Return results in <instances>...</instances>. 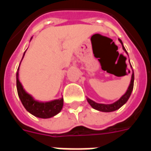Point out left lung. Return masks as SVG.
<instances>
[{
  "mask_svg": "<svg viewBox=\"0 0 151 151\" xmlns=\"http://www.w3.org/2000/svg\"><path fill=\"white\" fill-rule=\"evenodd\" d=\"M119 41L120 42V43L122 44V47H123L124 51L127 53V51L124 48V47L123 45V43L122 41L119 39ZM128 54V53H127ZM132 67V66H131ZM133 82H134V73H133H133H132V78H131V82H130V84L129 86V88L127 90V91L125 92V94L121 97V98L117 100L116 102H115L113 104H98V103H95L91 99H87V101L90 104V105L91 106L92 108H95L96 110L100 111H104V112H110V111H116L117 109H119L120 107H122L127 101L128 99L130 97L131 95V93H132V91L133 89Z\"/></svg>",
  "mask_w": 151,
  "mask_h": 151,
  "instance_id": "obj_1",
  "label": "left lung"
}]
</instances>
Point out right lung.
<instances>
[{
  "label": "right lung",
  "mask_w": 151,
  "mask_h": 151,
  "mask_svg": "<svg viewBox=\"0 0 151 151\" xmlns=\"http://www.w3.org/2000/svg\"><path fill=\"white\" fill-rule=\"evenodd\" d=\"M25 52L23 54V56L25 55ZM23 56H22V58H23ZM18 69H19V67H18V72L16 74L17 91H18V97L21 99L22 104L24 106L26 110L29 111L31 114H32L35 116L39 117V118H43V119L52 117L56 116V114L59 113L63 108V102H64L63 98L60 99H55V100L50 102H45V103L35 100L31 95H30L25 91L21 82H19Z\"/></svg>",
  "instance_id": "1"
}]
</instances>
